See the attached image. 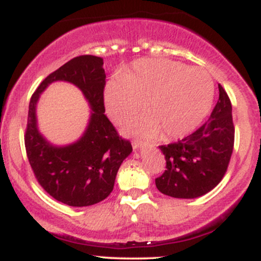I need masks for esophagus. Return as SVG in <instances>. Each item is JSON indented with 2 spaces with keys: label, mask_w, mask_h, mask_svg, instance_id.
Here are the masks:
<instances>
[{
  "label": "esophagus",
  "mask_w": 261,
  "mask_h": 261,
  "mask_svg": "<svg viewBox=\"0 0 261 261\" xmlns=\"http://www.w3.org/2000/svg\"><path fill=\"white\" fill-rule=\"evenodd\" d=\"M141 146H142V142H141L140 140H134L133 141V147H134L135 151H136V149L141 148Z\"/></svg>",
  "instance_id": "esophagus-1"
}]
</instances>
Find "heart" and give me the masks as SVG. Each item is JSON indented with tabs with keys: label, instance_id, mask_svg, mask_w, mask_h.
<instances>
[{
	"label": "heart",
	"instance_id": "b5f03b06",
	"mask_svg": "<svg viewBox=\"0 0 261 261\" xmlns=\"http://www.w3.org/2000/svg\"><path fill=\"white\" fill-rule=\"evenodd\" d=\"M212 77L203 68H189L172 60H139L104 92L107 114L116 124L141 110L147 116L130 121L126 131L163 140L188 136L207 116L214 101Z\"/></svg>",
	"mask_w": 261,
	"mask_h": 261
}]
</instances>
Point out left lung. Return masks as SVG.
Here are the masks:
<instances>
[{
	"mask_svg": "<svg viewBox=\"0 0 261 261\" xmlns=\"http://www.w3.org/2000/svg\"><path fill=\"white\" fill-rule=\"evenodd\" d=\"M220 97L208 120L178 142L160 146L167 170L155 179L164 195L195 199L211 191L222 180L234 145L232 104L218 85Z\"/></svg>",
	"mask_w": 261,
	"mask_h": 261,
	"instance_id": "left-lung-1",
	"label": "left lung"
}]
</instances>
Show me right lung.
Instances as JSON below:
<instances>
[{
    "instance_id": "add662e5",
    "label": "right lung",
    "mask_w": 261,
    "mask_h": 261,
    "mask_svg": "<svg viewBox=\"0 0 261 261\" xmlns=\"http://www.w3.org/2000/svg\"><path fill=\"white\" fill-rule=\"evenodd\" d=\"M58 80L76 85L91 108L85 133L76 143L56 146L37 128L36 104L47 86ZM106 71L103 59L77 56L45 79L32 95L24 142L35 178L58 201L74 207L103 201L113 191L122 161L133 152L130 141L121 139L107 118L104 108Z\"/></svg>"
}]
</instances>
